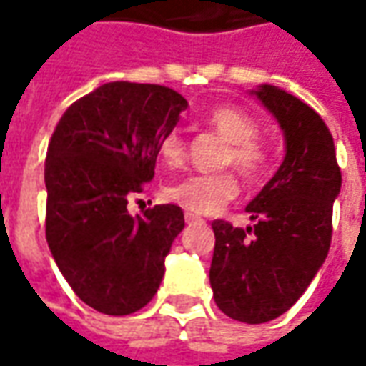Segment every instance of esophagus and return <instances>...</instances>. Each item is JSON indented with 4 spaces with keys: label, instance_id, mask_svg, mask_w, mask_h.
<instances>
[{
    "label": "esophagus",
    "instance_id": "34e87169",
    "mask_svg": "<svg viewBox=\"0 0 366 366\" xmlns=\"http://www.w3.org/2000/svg\"><path fill=\"white\" fill-rule=\"evenodd\" d=\"M185 222L189 224V226H204L205 224V219L204 218H199V216H195V214H185Z\"/></svg>",
    "mask_w": 366,
    "mask_h": 366
}]
</instances>
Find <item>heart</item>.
I'll list each match as a JSON object with an SVG mask.
<instances>
[{
    "instance_id": "obj_1",
    "label": "heart",
    "mask_w": 366,
    "mask_h": 366,
    "mask_svg": "<svg viewBox=\"0 0 366 366\" xmlns=\"http://www.w3.org/2000/svg\"><path fill=\"white\" fill-rule=\"evenodd\" d=\"M207 122L222 138L228 140V148L224 152L226 164H234L246 179H259L267 173L271 164V152L267 144L257 138L259 124L246 112L230 106L216 107L209 112ZM157 150L167 167H179L185 161V142L179 132L164 134ZM236 195L238 179L234 171L191 173L167 189V197L171 202L195 214L216 212L219 205L228 204Z\"/></svg>"
}]
</instances>
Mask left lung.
Listing matches in <instances>:
<instances>
[{
    "label": "left lung",
    "instance_id": "left-lung-1",
    "mask_svg": "<svg viewBox=\"0 0 366 366\" xmlns=\"http://www.w3.org/2000/svg\"><path fill=\"white\" fill-rule=\"evenodd\" d=\"M252 93L279 122L285 159L246 205L254 226L244 230L214 219L209 283L226 316L264 324L302 297L328 257L342 175L334 138L312 107L274 85Z\"/></svg>",
    "mask_w": 366,
    "mask_h": 366
}]
</instances>
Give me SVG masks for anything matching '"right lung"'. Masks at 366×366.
Instances as JSON below:
<instances>
[{"label": "right lung", "instance_id": "obj_1", "mask_svg": "<svg viewBox=\"0 0 366 366\" xmlns=\"http://www.w3.org/2000/svg\"><path fill=\"white\" fill-rule=\"evenodd\" d=\"M183 109L187 99L169 87L114 81L77 99L52 132L46 242L79 300L102 314L128 316L154 297L164 257L185 228L179 205L128 214Z\"/></svg>", "mask_w": 366, "mask_h": 366}]
</instances>
